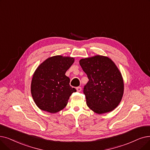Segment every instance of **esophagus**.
<instances>
[{
    "mask_svg": "<svg viewBox=\"0 0 150 150\" xmlns=\"http://www.w3.org/2000/svg\"><path fill=\"white\" fill-rule=\"evenodd\" d=\"M76 91H77V92H80V91H81V88L80 87V86L76 87Z\"/></svg>",
    "mask_w": 150,
    "mask_h": 150,
    "instance_id": "34e87169",
    "label": "esophagus"
}]
</instances>
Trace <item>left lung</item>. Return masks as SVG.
I'll return each mask as SVG.
<instances>
[{
  "mask_svg": "<svg viewBox=\"0 0 150 150\" xmlns=\"http://www.w3.org/2000/svg\"><path fill=\"white\" fill-rule=\"evenodd\" d=\"M80 64L89 79L83 89L88 107L97 114L112 112L119 105L124 93L118 67L110 58L100 55L81 59Z\"/></svg>",
  "mask_w": 150,
  "mask_h": 150,
  "instance_id": "obj_1",
  "label": "left lung"
}]
</instances>
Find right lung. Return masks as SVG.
Here are the masks:
<instances>
[{
    "label": "right lung",
    "mask_w": 150,
    "mask_h": 150,
    "mask_svg": "<svg viewBox=\"0 0 150 150\" xmlns=\"http://www.w3.org/2000/svg\"><path fill=\"white\" fill-rule=\"evenodd\" d=\"M74 62V57L55 56L37 67L31 82V94L40 110L55 113L66 107L71 94L76 91L65 75Z\"/></svg>",
    "instance_id": "add662e5"
}]
</instances>
